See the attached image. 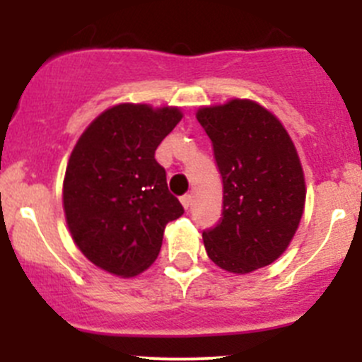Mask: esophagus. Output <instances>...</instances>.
Instances as JSON below:
<instances>
[{
	"label": "esophagus",
	"mask_w": 362,
	"mask_h": 362,
	"mask_svg": "<svg viewBox=\"0 0 362 362\" xmlns=\"http://www.w3.org/2000/svg\"><path fill=\"white\" fill-rule=\"evenodd\" d=\"M180 202H182V206H184L185 210H189V208H191V204H192V196H191V194L182 196Z\"/></svg>",
	"instance_id": "esophagus-1"
}]
</instances>
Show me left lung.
<instances>
[{
  "label": "left lung",
  "instance_id": "8db88e82",
  "mask_svg": "<svg viewBox=\"0 0 362 362\" xmlns=\"http://www.w3.org/2000/svg\"><path fill=\"white\" fill-rule=\"evenodd\" d=\"M224 185L222 217L203 231L208 257L229 273L272 264L289 247L305 210V175L289 133L250 100L202 107Z\"/></svg>",
  "mask_w": 362,
  "mask_h": 362
}]
</instances>
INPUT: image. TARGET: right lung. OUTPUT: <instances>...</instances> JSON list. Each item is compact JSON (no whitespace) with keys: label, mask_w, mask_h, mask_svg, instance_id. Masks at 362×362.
<instances>
[{"label":"right lung","mask_w":362,"mask_h":362,"mask_svg":"<svg viewBox=\"0 0 362 362\" xmlns=\"http://www.w3.org/2000/svg\"><path fill=\"white\" fill-rule=\"evenodd\" d=\"M180 119L177 107L115 105L87 126L69 156L68 229L80 252L112 275L145 272L159 255L168 222L184 214L154 158Z\"/></svg>","instance_id":"obj_1"}]
</instances>
